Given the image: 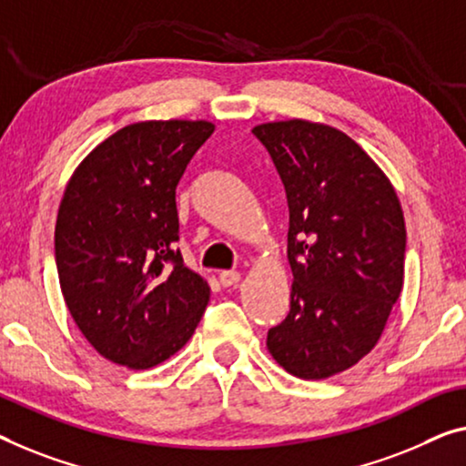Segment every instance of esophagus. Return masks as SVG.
I'll return each instance as SVG.
<instances>
[{
  "label": "esophagus",
  "mask_w": 466,
  "mask_h": 466,
  "mask_svg": "<svg viewBox=\"0 0 466 466\" xmlns=\"http://www.w3.org/2000/svg\"><path fill=\"white\" fill-rule=\"evenodd\" d=\"M238 280H240V272H236V269H224V272L219 274L221 287H234V284H238Z\"/></svg>",
  "instance_id": "obj_1"
}]
</instances>
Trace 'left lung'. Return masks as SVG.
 <instances>
[{"mask_svg":"<svg viewBox=\"0 0 466 466\" xmlns=\"http://www.w3.org/2000/svg\"><path fill=\"white\" fill-rule=\"evenodd\" d=\"M289 203L290 309L268 350L299 379H326L377 345L404 284L398 194L343 131L309 121L257 125Z\"/></svg>","mask_w":466,"mask_h":466,"instance_id":"8db88e82","label":"left lung"}]
</instances>
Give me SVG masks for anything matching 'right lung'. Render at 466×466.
Instances as JSON below:
<instances>
[{"label":"right lung","mask_w":466,"mask_h":466,"mask_svg":"<svg viewBox=\"0 0 466 466\" xmlns=\"http://www.w3.org/2000/svg\"><path fill=\"white\" fill-rule=\"evenodd\" d=\"M213 129L207 121L127 125L66 184L54 232L60 289L83 337L110 362L161 364L203 318L209 287L176 247V188Z\"/></svg>","instance_id":"obj_1"}]
</instances>
